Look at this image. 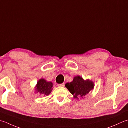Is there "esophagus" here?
Segmentation results:
<instances>
[{"label":"esophagus","mask_w":128,"mask_h":128,"mask_svg":"<svg viewBox=\"0 0 128 128\" xmlns=\"http://www.w3.org/2000/svg\"><path fill=\"white\" fill-rule=\"evenodd\" d=\"M64 85H65L64 83H62V84H58V86H64Z\"/></svg>","instance_id":"1"}]
</instances>
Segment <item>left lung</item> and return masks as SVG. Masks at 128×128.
<instances>
[{
	"instance_id": "left-lung-1",
	"label": "left lung",
	"mask_w": 128,
	"mask_h": 128,
	"mask_svg": "<svg viewBox=\"0 0 128 128\" xmlns=\"http://www.w3.org/2000/svg\"><path fill=\"white\" fill-rule=\"evenodd\" d=\"M66 86L76 99L86 96L89 92L94 89V85L92 82L89 80L85 81L80 76L75 77L73 81L66 84Z\"/></svg>"
}]
</instances>
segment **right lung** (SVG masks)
Masks as SVG:
<instances>
[{
  "mask_svg": "<svg viewBox=\"0 0 128 128\" xmlns=\"http://www.w3.org/2000/svg\"><path fill=\"white\" fill-rule=\"evenodd\" d=\"M52 82H48L46 80L42 79L38 82L36 90L40 95L48 96L52 90Z\"/></svg>",
  "mask_w": 128,
  "mask_h": 128,
  "instance_id": "1",
  "label": "right lung"
}]
</instances>
